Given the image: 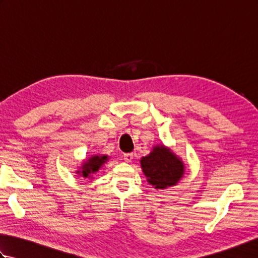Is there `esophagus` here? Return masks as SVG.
<instances>
[{
  "label": "esophagus",
  "instance_id": "obj_1",
  "mask_svg": "<svg viewBox=\"0 0 258 258\" xmlns=\"http://www.w3.org/2000/svg\"><path fill=\"white\" fill-rule=\"evenodd\" d=\"M133 153H126V154H124V161L125 162H132L133 161Z\"/></svg>",
  "mask_w": 258,
  "mask_h": 258
}]
</instances>
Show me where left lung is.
Returning <instances> with one entry per match:
<instances>
[{"instance_id":"left-lung-1","label":"left lung","mask_w":258,"mask_h":258,"mask_svg":"<svg viewBox=\"0 0 258 258\" xmlns=\"http://www.w3.org/2000/svg\"><path fill=\"white\" fill-rule=\"evenodd\" d=\"M141 167L147 182L157 189L176 185L185 172L182 160L164 145H155L149 155L142 157Z\"/></svg>"}]
</instances>
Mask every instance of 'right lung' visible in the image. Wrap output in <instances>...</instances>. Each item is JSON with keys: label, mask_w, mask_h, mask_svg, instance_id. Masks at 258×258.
Returning <instances> with one entry per match:
<instances>
[{"label": "right lung", "mask_w": 258, "mask_h": 258, "mask_svg": "<svg viewBox=\"0 0 258 258\" xmlns=\"http://www.w3.org/2000/svg\"><path fill=\"white\" fill-rule=\"evenodd\" d=\"M107 155H92L89 160L83 162L82 166L80 167V171L76 173L83 177H91V175L96 173L103 166V164L107 162Z\"/></svg>", "instance_id": "obj_1"}]
</instances>
